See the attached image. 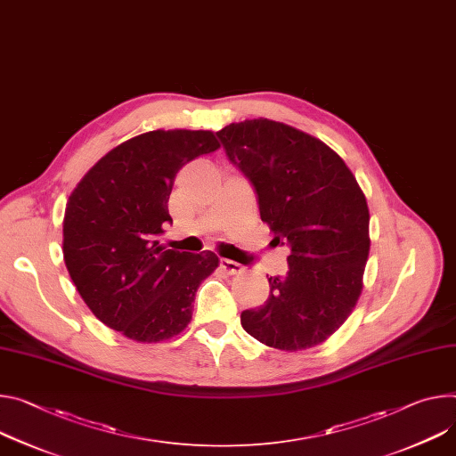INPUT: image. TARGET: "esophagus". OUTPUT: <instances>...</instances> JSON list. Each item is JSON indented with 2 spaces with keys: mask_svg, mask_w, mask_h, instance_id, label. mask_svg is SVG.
Wrapping results in <instances>:
<instances>
[{
  "mask_svg": "<svg viewBox=\"0 0 456 456\" xmlns=\"http://www.w3.org/2000/svg\"><path fill=\"white\" fill-rule=\"evenodd\" d=\"M220 267H222L225 273H229V274H238V273H241V265L236 264V262H232V260H227V258H222V260H220Z\"/></svg>",
  "mask_w": 456,
  "mask_h": 456,
  "instance_id": "obj_1",
  "label": "esophagus"
}]
</instances>
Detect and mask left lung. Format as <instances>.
Wrapping results in <instances>:
<instances>
[{"instance_id":"obj_1","label":"left lung","mask_w":456,"mask_h":456,"mask_svg":"<svg viewBox=\"0 0 456 456\" xmlns=\"http://www.w3.org/2000/svg\"><path fill=\"white\" fill-rule=\"evenodd\" d=\"M216 136L253 183L273 241L291 249L287 274L269 278L267 302L243 311L241 327L274 349L314 347L362 293L370 245L365 196L333 149L285 123L245 119Z\"/></svg>"}]
</instances>
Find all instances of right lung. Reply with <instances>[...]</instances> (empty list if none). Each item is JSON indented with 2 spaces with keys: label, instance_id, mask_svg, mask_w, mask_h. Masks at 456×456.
<instances>
[{
  "label": "right lung",
  "instance_id": "obj_1",
  "mask_svg": "<svg viewBox=\"0 0 456 456\" xmlns=\"http://www.w3.org/2000/svg\"><path fill=\"white\" fill-rule=\"evenodd\" d=\"M218 147L211 131H151L107 152L69 196L67 271L94 316L123 337L156 344L180 335L201 280L218 267L211 251L180 253L158 240L173 224L176 173Z\"/></svg>",
  "mask_w": 456,
  "mask_h": 456
}]
</instances>
